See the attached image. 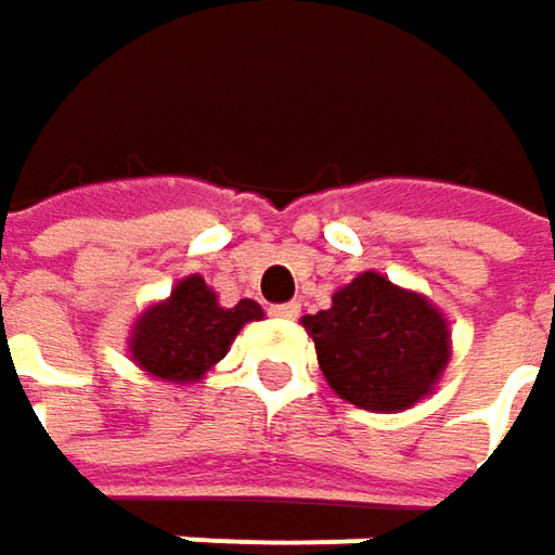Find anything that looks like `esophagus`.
<instances>
[{
    "label": "esophagus",
    "instance_id": "34e87169",
    "mask_svg": "<svg viewBox=\"0 0 555 555\" xmlns=\"http://www.w3.org/2000/svg\"><path fill=\"white\" fill-rule=\"evenodd\" d=\"M271 315H274V319H296V315H299V306H296V302L271 306Z\"/></svg>",
    "mask_w": 555,
    "mask_h": 555
}]
</instances>
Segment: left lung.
<instances>
[{
    "instance_id": "1",
    "label": "left lung",
    "mask_w": 555,
    "mask_h": 555,
    "mask_svg": "<svg viewBox=\"0 0 555 555\" xmlns=\"http://www.w3.org/2000/svg\"><path fill=\"white\" fill-rule=\"evenodd\" d=\"M331 390L359 409L400 412L437 387L450 362V327L422 293L365 271L306 315Z\"/></svg>"
}]
</instances>
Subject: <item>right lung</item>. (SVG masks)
<instances>
[{
  "mask_svg": "<svg viewBox=\"0 0 555 555\" xmlns=\"http://www.w3.org/2000/svg\"><path fill=\"white\" fill-rule=\"evenodd\" d=\"M262 306L240 299L224 309L199 274L183 278L165 302L150 306L130 331V359L153 377L190 384L228 356L246 321L262 319Z\"/></svg>",
  "mask_w": 555,
  "mask_h": 555,
  "instance_id": "right-lung-1",
  "label": "right lung"
}]
</instances>
